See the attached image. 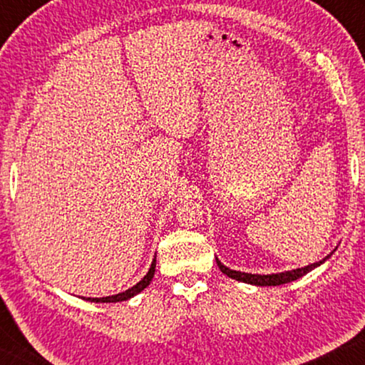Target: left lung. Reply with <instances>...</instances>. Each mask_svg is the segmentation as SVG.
I'll list each match as a JSON object with an SVG mask.
<instances>
[{
    "mask_svg": "<svg viewBox=\"0 0 365 365\" xmlns=\"http://www.w3.org/2000/svg\"><path fill=\"white\" fill-rule=\"evenodd\" d=\"M326 259H324V261H326ZM324 261L314 262V264H311V266H306V267H301V269H294V271H287V272H281V274H269V276H261V274H246V272L232 271V269L222 266V264L216 259L217 266H219V269H221L222 274H226V276L231 277V279H236V281H241V282H246V284H254V286H281V284L292 282L299 277L306 276V274L309 271H312L314 267L321 266Z\"/></svg>",
    "mask_w": 365,
    "mask_h": 365,
    "instance_id": "8db88e82",
    "label": "left lung"
}]
</instances>
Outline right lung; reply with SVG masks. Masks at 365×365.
Wrapping results in <instances>:
<instances>
[{
	"label": "right lung",
	"instance_id": "1",
	"mask_svg": "<svg viewBox=\"0 0 365 365\" xmlns=\"http://www.w3.org/2000/svg\"><path fill=\"white\" fill-rule=\"evenodd\" d=\"M154 271H156V259H154L151 267H149V271L146 276H144L141 281H139L136 286H133L131 289H128V291L124 292H119L116 296H108V297H88L86 301H91V302H121V301H128V299H131L133 296H136L141 291H144L149 286V282L153 281L154 277Z\"/></svg>",
	"mask_w": 365,
	"mask_h": 365
}]
</instances>
